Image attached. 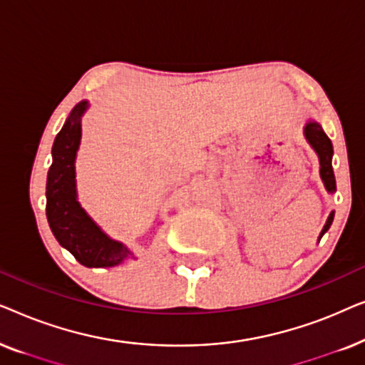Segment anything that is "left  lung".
Wrapping results in <instances>:
<instances>
[{"instance_id":"1","label":"left lung","mask_w":365,"mask_h":365,"mask_svg":"<svg viewBox=\"0 0 365 365\" xmlns=\"http://www.w3.org/2000/svg\"><path fill=\"white\" fill-rule=\"evenodd\" d=\"M304 134H306L307 141L311 146L316 149V153L319 154V161H321V178L324 181V186L329 192H336V178H334V171H332V143L331 139L327 138V134L322 131V128L319 126L316 121H309L304 128ZM334 221V212H331L329 216L326 226H324L321 237L327 232V229L331 227V224Z\"/></svg>"}]
</instances>
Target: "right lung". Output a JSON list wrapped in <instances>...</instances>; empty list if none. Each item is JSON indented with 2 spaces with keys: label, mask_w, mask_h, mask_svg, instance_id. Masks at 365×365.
Listing matches in <instances>:
<instances>
[{
  "label": "right lung",
  "mask_w": 365,
  "mask_h": 365,
  "mask_svg": "<svg viewBox=\"0 0 365 365\" xmlns=\"http://www.w3.org/2000/svg\"><path fill=\"white\" fill-rule=\"evenodd\" d=\"M88 103L81 101L69 114L53 144V164L46 182V216L49 227L63 247L83 266L109 267L128 257V247L113 241L91 221L76 199L74 158L81 139V116Z\"/></svg>",
  "instance_id": "add662e5"
}]
</instances>
